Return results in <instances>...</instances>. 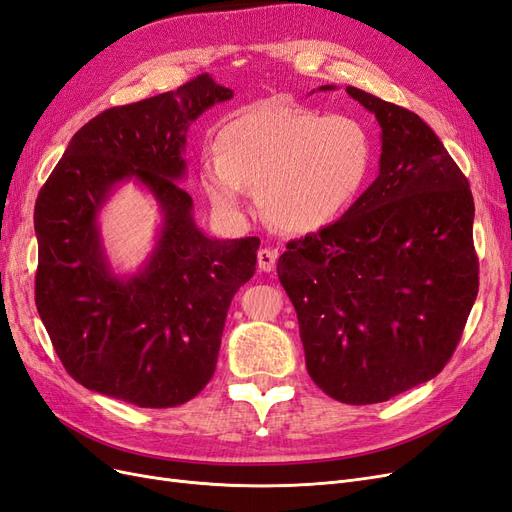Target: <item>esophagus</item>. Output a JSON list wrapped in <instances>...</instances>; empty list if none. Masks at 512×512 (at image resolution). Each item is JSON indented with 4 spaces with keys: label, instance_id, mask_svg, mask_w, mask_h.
Instances as JSON below:
<instances>
[{
    "label": "esophagus",
    "instance_id": "esophagus-1",
    "mask_svg": "<svg viewBox=\"0 0 512 512\" xmlns=\"http://www.w3.org/2000/svg\"><path fill=\"white\" fill-rule=\"evenodd\" d=\"M277 264V250L271 248H262L258 250V269L271 273Z\"/></svg>",
    "mask_w": 512,
    "mask_h": 512
}]
</instances>
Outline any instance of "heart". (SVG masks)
Masks as SVG:
<instances>
[{"label":"heart","mask_w":512,"mask_h":512,"mask_svg":"<svg viewBox=\"0 0 512 512\" xmlns=\"http://www.w3.org/2000/svg\"><path fill=\"white\" fill-rule=\"evenodd\" d=\"M216 150L199 171L214 209L241 218L250 211L252 188H260L264 216L292 235L337 222L375 165V139L364 122L281 101L233 116L218 131Z\"/></svg>","instance_id":"1"}]
</instances>
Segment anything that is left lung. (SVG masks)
<instances>
[{
	"label": "left lung",
	"instance_id": "8db88e82",
	"mask_svg": "<svg viewBox=\"0 0 512 512\" xmlns=\"http://www.w3.org/2000/svg\"><path fill=\"white\" fill-rule=\"evenodd\" d=\"M345 91L379 122V175L339 222L290 241L277 275L315 385L375 404L430 381L453 356L479 292L474 201L417 114Z\"/></svg>",
	"mask_w": 512,
	"mask_h": 512
}]
</instances>
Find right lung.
<instances>
[{
    "label": "right lung",
    "mask_w": 512,
    "mask_h": 512,
    "mask_svg": "<svg viewBox=\"0 0 512 512\" xmlns=\"http://www.w3.org/2000/svg\"><path fill=\"white\" fill-rule=\"evenodd\" d=\"M233 99L207 74L122 108L72 137L33 211L35 305L69 375L86 390L144 409L195 398L216 370L226 311L254 275L258 237H207L192 218L186 133ZM127 181L157 201L162 222L137 272L116 274L98 216Z\"/></svg>",
    "instance_id": "add662e5"
}]
</instances>
